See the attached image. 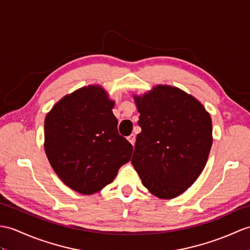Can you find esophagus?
<instances>
[{"mask_svg": "<svg viewBox=\"0 0 250 250\" xmlns=\"http://www.w3.org/2000/svg\"><path fill=\"white\" fill-rule=\"evenodd\" d=\"M127 141H129V142L132 144V146H134V145H135V141H136L135 135H134V134H131L130 136H127Z\"/></svg>", "mask_w": 250, "mask_h": 250, "instance_id": "34e87169", "label": "esophagus"}]
</instances>
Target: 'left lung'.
Wrapping results in <instances>:
<instances>
[{"label": "left lung", "instance_id": "obj_1", "mask_svg": "<svg viewBox=\"0 0 250 250\" xmlns=\"http://www.w3.org/2000/svg\"><path fill=\"white\" fill-rule=\"evenodd\" d=\"M139 112L132 165L145 188L162 199L181 195L204 170L212 120L204 105L176 87L160 85L134 97Z\"/></svg>", "mask_w": 250, "mask_h": 250}]
</instances>
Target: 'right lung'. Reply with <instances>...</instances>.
<instances>
[{
  "mask_svg": "<svg viewBox=\"0 0 250 250\" xmlns=\"http://www.w3.org/2000/svg\"><path fill=\"white\" fill-rule=\"evenodd\" d=\"M104 90L83 87L57 102L44 120V150L67 187L90 195L111 183L131 160L132 145L119 135Z\"/></svg>",
  "mask_w": 250,
  "mask_h": 250,
  "instance_id": "obj_1",
  "label": "right lung"
}]
</instances>
